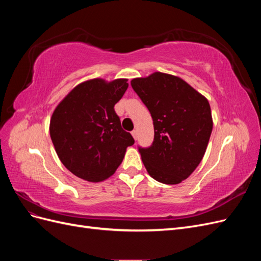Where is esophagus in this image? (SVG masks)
Segmentation results:
<instances>
[{"instance_id":"34e87169","label":"esophagus","mask_w":261,"mask_h":261,"mask_svg":"<svg viewBox=\"0 0 261 261\" xmlns=\"http://www.w3.org/2000/svg\"><path fill=\"white\" fill-rule=\"evenodd\" d=\"M132 136L134 137V139L136 140V139L138 138V132H137V130H133V132H132Z\"/></svg>"}]
</instances>
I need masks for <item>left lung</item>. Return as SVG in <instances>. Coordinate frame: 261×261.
<instances>
[{"label": "left lung", "instance_id": "1", "mask_svg": "<svg viewBox=\"0 0 261 261\" xmlns=\"http://www.w3.org/2000/svg\"><path fill=\"white\" fill-rule=\"evenodd\" d=\"M130 85L153 121L151 146L138 147L145 168L160 183L178 184L206 152L212 132L209 102L179 77L160 72Z\"/></svg>", "mask_w": 261, "mask_h": 261}]
</instances>
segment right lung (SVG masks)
I'll return each instance as SVG.
<instances>
[{
    "label": "right lung",
    "mask_w": 261,
    "mask_h": 261,
    "mask_svg": "<svg viewBox=\"0 0 261 261\" xmlns=\"http://www.w3.org/2000/svg\"><path fill=\"white\" fill-rule=\"evenodd\" d=\"M127 87V80L87 81L54 110L50 136L61 162L74 175L88 181L107 179L135 143L114 111Z\"/></svg>",
    "instance_id": "1"
}]
</instances>
